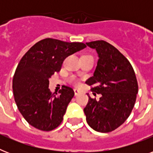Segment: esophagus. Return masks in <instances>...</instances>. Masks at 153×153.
Listing matches in <instances>:
<instances>
[{
    "label": "esophagus",
    "mask_w": 153,
    "mask_h": 153,
    "mask_svg": "<svg viewBox=\"0 0 153 153\" xmlns=\"http://www.w3.org/2000/svg\"><path fill=\"white\" fill-rule=\"evenodd\" d=\"M74 95L75 96L79 95V94H80V91H79V90H77V89H74Z\"/></svg>",
    "instance_id": "obj_1"
}]
</instances>
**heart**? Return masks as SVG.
I'll return each mask as SVG.
<instances>
[{
  "label": "heart",
  "mask_w": 153,
  "mask_h": 153,
  "mask_svg": "<svg viewBox=\"0 0 153 153\" xmlns=\"http://www.w3.org/2000/svg\"><path fill=\"white\" fill-rule=\"evenodd\" d=\"M71 82H73V83H74V84H76V85H77V84H78V83H79V82H78V81H77L76 79H71Z\"/></svg>",
  "instance_id": "1"
}]
</instances>
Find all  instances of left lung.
Instances as JSON below:
<instances>
[{
  "instance_id": "1",
  "label": "left lung",
  "mask_w": 153,
  "mask_h": 153,
  "mask_svg": "<svg viewBox=\"0 0 153 153\" xmlns=\"http://www.w3.org/2000/svg\"><path fill=\"white\" fill-rule=\"evenodd\" d=\"M95 49L98 61L94 75L86 80L94 95L84 108L86 121L100 133L114 131L126 121L135 105L138 84L130 62L120 51L104 40L86 43Z\"/></svg>"
}]
</instances>
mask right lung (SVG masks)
<instances>
[{
  "label": "right lung",
  "mask_w": 153,
  "mask_h": 153,
  "mask_svg": "<svg viewBox=\"0 0 153 153\" xmlns=\"http://www.w3.org/2000/svg\"><path fill=\"white\" fill-rule=\"evenodd\" d=\"M86 47L83 43L47 38L34 44L20 59L13 76V94L19 111L31 126L51 131L61 124L74 92L62 86L59 94H51L49 79L59 71L67 56Z\"/></svg>",
  "instance_id": "obj_1"
}]
</instances>
